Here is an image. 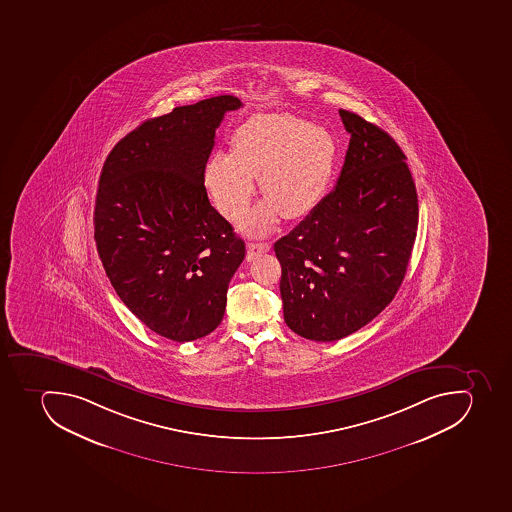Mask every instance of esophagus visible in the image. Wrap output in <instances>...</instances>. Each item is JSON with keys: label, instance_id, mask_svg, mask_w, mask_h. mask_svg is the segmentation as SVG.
<instances>
[{"label": "esophagus", "instance_id": "esophagus-1", "mask_svg": "<svg viewBox=\"0 0 512 512\" xmlns=\"http://www.w3.org/2000/svg\"><path fill=\"white\" fill-rule=\"evenodd\" d=\"M271 250V245L269 243H250L248 245V261H251V259L256 258V256H259L261 253H267V251Z\"/></svg>", "mask_w": 512, "mask_h": 512}]
</instances>
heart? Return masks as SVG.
<instances>
[{"mask_svg": "<svg viewBox=\"0 0 512 512\" xmlns=\"http://www.w3.org/2000/svg\"><path fill=\"white\" fill-rule=\"evenodd\" d=\"M332 134L288 113L251 116L232 138V154L217 151L204 172L215 206L240 219L250 206L253 178L266 199L243 220V232L266 233L279 215L298 219L323 198L335 162Z\"/></svg>", "mask_w": 512, "mask_h": 512, "instance_id": "obj_1", "label": "heart"}]
</instances>
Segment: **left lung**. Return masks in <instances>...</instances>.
Segmentation results:
<instances>
[{
  "instance_id": "left-lung-1",
  "label": "left lung",
  "mask_w": 512,
  "mask_h": 512,
  "mask_svg": "<svg viewBox=\"0 0 512 512\" xmlns=\"http://www.w3.org/2000/svg\"><path fill=\"white\" fill-rule=\"evenodd\" d=\"M339 113L350 142L337 185L274 245L285 323L318 342L357 332L391 303L418 227L402 149L357 113Z\"/></svg>"
}]
</instances>
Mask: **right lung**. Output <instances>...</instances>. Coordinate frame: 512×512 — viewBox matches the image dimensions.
<instances>
[{"instance_id": "right-lung-1", "label": "right lung", "mask_w": 512, "mask_h": 512, "mask_svg": "<svg viewBox=\"0 0 512 512\" xmlns=\"http://www.w3.org/2000/svg\"><path fill=\"white\" fill-rule=\"evenodd\" d=\"M240 99L173 108L126 134L105 160L94 238L115 292L151 331L175 342L222 323L245 241L207 198L215 129Z\"/></svg>"}]
</instances>
